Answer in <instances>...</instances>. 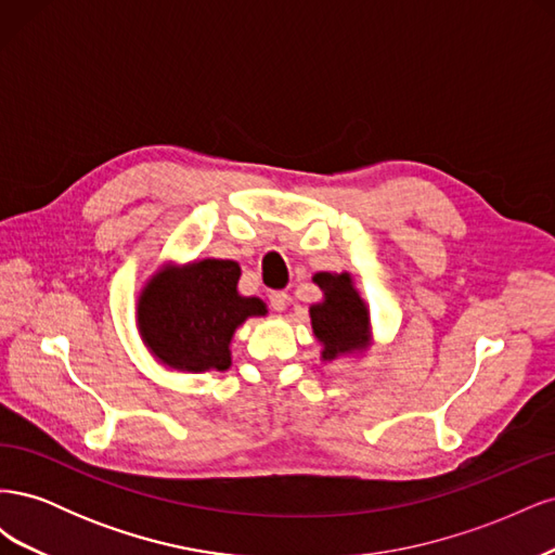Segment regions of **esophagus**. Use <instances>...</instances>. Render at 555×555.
<instances>
[{"mask_svg": "<svg viewBox=\"0 0 555 555\" xmlns=\"http://www.w3.org/2000/svg\"><path fill=\"white\" fill-rule=\"evenodd\" d=\"M268 300H271V308L282 312L284 308H287L289 304V294L287 292H271V296H268Z\"/></svg>", "mask_w": 555, "mask_h": 555, "instance_id": "34e87169", "label": "esophagus"}]
</instances>
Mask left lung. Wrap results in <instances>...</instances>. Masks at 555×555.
Segmentation results:
<instances>
[{
    "instance_id": "8db88e82",
    "label": "left lung",
    "mask_w": 555,
    "mask_h": 555,
    "mask_svg": "<svg viewBox=\"0 0 555 555\" xmlns=\"http://www.w3.org/2000/svg\"><path fill=\"white\" fill-rule=\"evenodd\" d=\"M314 284L324 292V304L310 308L312 331L324 345L322 359L333 361L367 345V308L347 273H317Z\"/></svg>"
}]
</instances>
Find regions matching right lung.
Instances as JSON below:
<instances>
[{
  "label": "right lung",
  "mask_w": 555,
  "mask_h": 555,
  "mask_svg": "<svg viewBox=\"0 0 555 555\" xmlns=\"http://www.w3.org/2000/svg\"><path fill=\"white\" fill-rule=\"evenodd\" d=\"M238 278V263L222 259L153 275L139 298V328L150 351L176 371H227L233 331L247 317L266 314L263 300L236 292Z\"/></svg>",
  "instance_id": "right-lung-1"
}]
</instances>
